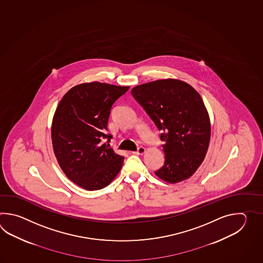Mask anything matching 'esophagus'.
Listing matches in <instances>:
<instances>
[{
	"mask_svg": "<svg viewBox=\"0 0 263 263\" xmlns=\"http://www.w3.org/2000/svg\"><path fill=\"white\" fill-rule=\"evenodd\" d=\"M145 152V148L144 146H139L138 148H137V151H136V153L137 154H144Z\"/></svg>",
	"mask_w": 263,
	"mask_h": 263,
	"instance_id": "esophagus-1",
	"label": "esophagus"
}]
</instances>
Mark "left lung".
<instances>
[{
	"mask_svg": "<svg viewBox=\"0 0 263 263\" xmlns=\"http://www.w3.org/2000/svg\"><path fill=\"white\" fill-rule=\"evenodd\" d=\"M132 95L159 130L164 163L155 171L169 183L189 179L206 156L211 122L200 95L190 84L175 79L140 84Z\"/></svg>",
	"mask_w": 263,
	"mask_h": 263,
	"instance_id": "obj_1",
	"label": "left lung"
}]
</instances>
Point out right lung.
<instances>
[{
    "mask_svg": "<svg viewBox=\"0 0 263 263\" xmlns=\"http://www.w3.org/2000/svg\"><path fill=\"white\" fill-rule=\"evenodd\" d=\"M129 88L99 82L78 84L56 108L51 141L57 162L85 190L106 187L122 167L124 157L109 147L112 135L106 134L107 124L112 104Z\"/></svg>",
    "mask_w": 263,
    "mask_h": 263,
    "instance_id": "right-lung-1",
    "label": "right lung"
}]
</instances>
